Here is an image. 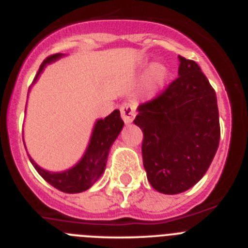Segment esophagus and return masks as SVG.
Returning <instances> with one entry per match:
<instances>
[{"mask_svg":"<svg viewBox=\"0 0 248 248\" xmlns=\"http://www.w3.org/2000/svg\"><path fill=\"white\" fill-rule=\"evenodd\" d=\"M122 119L125 124H130L135 118V105L133 103H124L120 108Z\"/></svg>","mask_w":248,"mask_h":248,"instance_id":"esophagus-1","label":"esophagus"}]
</instances>
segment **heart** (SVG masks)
Returning <instances> with one entry per match:
<instances>
[{
    "label": "heart",
    "instance_id": "1",
    "mask_svg": "<svg viewBox=\"0 0 248 248\" xmlns=\"http://www.w3.org/2000/svg\"><path fill=\"white\" fill-rule=\"evenodd\" d=\"M169 71L168 68L161 63H155L150 68V76H149V89L151 95H157L163 91L168 80Z\"/></svg>",
    "mask_w": 248,
    "mask_h": 248
}]
</instances>
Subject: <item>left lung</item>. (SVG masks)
<instances>
[{
    "label": "left lung",
    "mask_w": 248,
    "mask_h": 248,
    "mask_svg": "<svg viewBox=\"0 0 248 248\" xmlns=\"http://www.w3.org/2000/svg\"><path fill=\"white\" fill-rule=\"evenodd\" d=\"M177 78L160 97L138 107L143 164L156 191L175 195L198 184L220 141L216 93L198 63L179 56Z\"/></svg>",
    "instance_id": "left-lung-1"
}]
</instances>
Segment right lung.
Here are the masks:
<instances>
[{"label":"right lung","instance_id":"right-lung-1","mask_svg":"<svg viewBox=\"0 0 248 248\" xmlns=\"http://www.w3.org/2000/svg\"><path fill=\"white\" fill-rule=\"evenodd\" d=\"M64 56L65 54L58 53L46 58L39 67V71L34 78L33 84L38 80L39 76L43 73L45 68L48 64H52ZM28 94H30V91H28ZM123 126H124V122L120 118V111L118 109L109 114L108 117L104 118V119L95 120L93 130H92L91 139H89L84 154L78 160V163L74 164L72 168L65 169L63 171L46 170V169L41 168L28 153L27 155L37 172L48 184H50L61 191L67 192V194H78V192L88 190L100 179L105 170V166H107V160H108L111 145L117 140Z\"/></svg>","mask_w":248,"mask_h":248}]
</instances>
